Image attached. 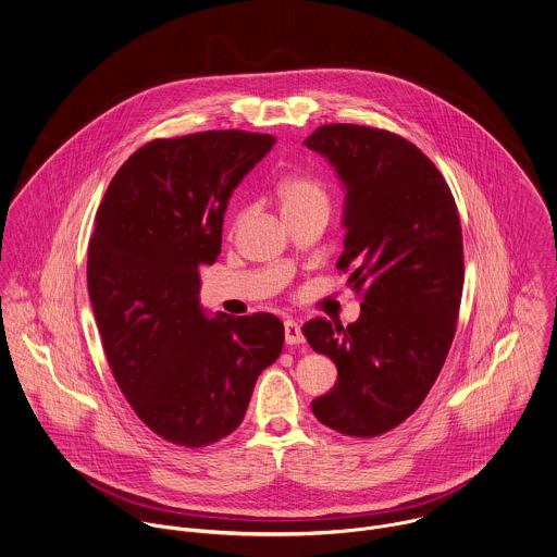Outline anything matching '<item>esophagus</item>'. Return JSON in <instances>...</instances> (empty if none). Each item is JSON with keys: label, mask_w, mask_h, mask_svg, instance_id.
<instances>
[{"label": "esophagus", "mask_w": 557, "mask_h": 557, "mask_svg": "<svg viewBox=\"0 0 557 557\" xmlns=\"http://www.w3.org/2000/svg\"><path fill=\"white\" fill-rule=\"evenodd\" d=\"M284 337H286V344L295 346V344H301L306 337H304V331H301V324L297 320H284Z\"/></svg>", "instance_id": "obj_1"}]
</instances>
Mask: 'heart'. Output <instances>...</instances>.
<instances>
[{
    "instance_id": "heart-1",
    "label": "heart",
    "mask_w": 557,
    "mask_h": 557,
    "mask_svg": "<svg viewBox=\"0 0 557 557\" xmlns=\"http://www.w3.org/2000/svg\"><path fill=\"white\" fill-rule=\"evenodd\" d=\"M277 198L286 218L301 215L309 211H329V189L322 182L308 177V175H293L286 177L277 187ZM246 213H239L237 224L244 220Z\"/></svg>"
}]
</instances>
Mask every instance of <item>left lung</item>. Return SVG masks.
<instances>
[{"mask_svg": "<svg viewBox=\"0 0 557 557\" xmlns=\"http://www.w3.org/2000/svg\"><path fill=\"white\" fill-rule=\"evenodd\" d=\"M306 147L346 189L337 269L366 288L346 329L304 324L309 346L337 366L313 417L346 435L373 437L404 423L428 397L455 337L463 242L455 198L432 160L406 138L368 125H320Z\"/></svg>", "mask_w": 557, "mask_h": 557, "instance_id": "8db88e82", "label": "left lung"}]
</instances>
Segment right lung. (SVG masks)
<instances>
[{
  "instance_id": "right-lung-1",
  "label": "right lung",
  "mask_w": 557,
  "mask_h": 557,
  "mask_svg": "<svg viewBox=\"0 0 557 557\" xmlns=\"http://www.w3.org/2000/svg\"><path fill=\"white\" fill-rule=\"evenodd\" d=\"M273 145L239 129L151 140L98 209L87 290L109 366L138 419L180 446L235 432L284 346L271 313L202 308L198 273L220 253L233 189Z\"/></svg>"
}]
</instances>
